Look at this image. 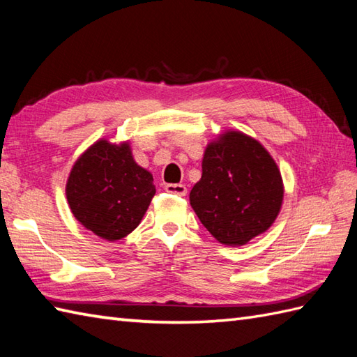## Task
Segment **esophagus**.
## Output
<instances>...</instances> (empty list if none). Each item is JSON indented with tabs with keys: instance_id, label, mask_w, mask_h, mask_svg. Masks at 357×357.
Instances as JSON below:
<instances>
[{
	"instance_id": "obj_1",
	"label": "esophagus",
	"mask_w": 357,
	"mask_h": 357,
	"mask_svg": "<svg viewBox=\"0 0 357 357\" xmlns=\"http://www.w3.org/2000/svg\"><path fill=\"white\" fill-rule=\"evenodd\" d=\"M165 192H169L172 195H178V196H185L187 187L184 184H167Z\"/></svg>"
}]
</instances>
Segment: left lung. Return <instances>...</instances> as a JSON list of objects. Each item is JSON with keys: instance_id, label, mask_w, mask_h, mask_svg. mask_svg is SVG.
<instances>
[{"instance_id": "1", "label": "left lung", "mask_w": 357, "mask_h": 357, "mask_svg": "<svg viewBox=\"0 0 357 357\" xmlns=\"http://www.w3.org/2000/svg\"><path fill=\"white\" fill-rule=\"evenodd\" d=\"M280 172L261 142L225 132L210 142L190 204L202 225L225 245H244L268 230L282 206Z\"/></svg>"}]
</instances>
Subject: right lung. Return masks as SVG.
<instances>
[{
    "label": "right lung",
    "mask_w": 357,
    "mask_h": 357,
    "mask_svg": "<svg viewBox=\"0 0 357 357\" xmlns=\"http://www.w3.org/2000/svg\"><path fill=\"white\" fill-rule=\"evenodd\" d=\"M155 193L153 176L135 162L128 142L116 146L105 139L79 156L66 185L73 216L107 241L132 233Z\"/></svg>",
    "instance_id": "add662e5"
}]
</instances>
